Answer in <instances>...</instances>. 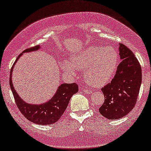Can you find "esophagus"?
Here are the masks:
<instances>
[{"mask_svg":"<svg viewBox=\"0 0 151 151\" xmlns=\"http://www.w3.org/2000/svg\"><path fill=\"white\" fill-rule=\"evenodd\" d=\"M83 92H84V93L86 94L91 93V91L89 90V89H86V88H85V89H83Z\"/></svg>","mask_w":151,"mask_h":151,"instance_id":"34e87169","label":"esophagus"}]
</instances>
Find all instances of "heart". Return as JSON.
<instances>
[{"instance_id": "heart-1", "label": "heart", "mask_w": 151, "mask_h": 151, "mask_svg": "<svg viewBox=\"0 0 151 151\" xmlns=\"http://www.w3.org/2000/svg\"><path fill=\"white\" fill-rule=\"evenodd\" d=\"M119 57L112 47L91 46L74 54L71 61L65 60L63 69L74 74L77 69H84V79L94 87L104 86L115 75Z\"/></svg>"}]
</instances>
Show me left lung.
Segmentation results:
<instances>
[{
    "mask_svg": "<svg viewBox=\"0 0 151 151\" xmlns=\"http://www.w3.org/2000/svg\"><path fill=\"white\" fill-rule=\"evenodd\" d=\"M119 54L122 61L115 77L101 88L105 101L99 112L108 119H120L129 113L137 103L142 80L141 67L132 50L119 43Z\"/></svg>",
    "mask_w": 151,
    "mask_h": 151,
    "instance_id": "8db88e82",
    "label": "left lung"
}]
</instances>
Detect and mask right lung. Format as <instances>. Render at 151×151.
<instances>
[{
    "mask_svg": "<svg viewBox=\"0 0 151 151\" xmlns=\"http://www.w3.org/2000/svg\"><path fill=\"white\" fill-rule=\"evenodd\" d=\"M41 46L39 45L33 48L26 49L18 56L10 71V86L16 104L22 114L32 122L37 124L47 125L53 124L58 119H60V118L64 113L65 110H66L71 97L74 94L77 93L79 88H78V85L74 83H62L58 86L55 93L51 99L45 103H40V104L27 103L18 95L16 90L14 89L12 80V71L15 63L23 55V53L36 51L39 50Z\"/></svg>",
    "mask_w": 151,
    "mask_h": 151,
    "instance_id": "1",
    "label": "right lung"
}]
</instances>
